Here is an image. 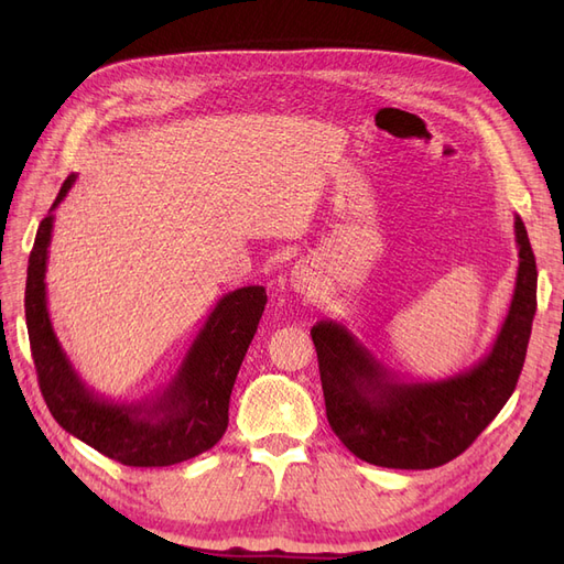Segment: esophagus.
<instances>
[{
    "label": "esophagus",
    "instance_id": "obj_1",
    "mask_svg": "<svg viewBox=\"0 0 564 564\" xmlns=\"http://www.w3.org/2000/svg\"><path fill=\"white\" fill-rule=\"evenodd\" d=\"M292 289H294L296 294H303V296L317 294L319 280H317V272L313 270V265H308V263H296V265L292 268Z\"/></svg>",
    "mask_w": 564,
    "mask_h": 564
}]
</instances>
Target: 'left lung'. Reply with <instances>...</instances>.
Listing matches in <instances>:
<instances>
[{
  "label": "left lung",
  "instance_id": "8db88e82",
  "mask_svg": "<svg viewBox=\"0 0 564 564\" xmlns=\"http://www.w3.org/2000/svg\"><path fill=\"white\" fill-rule=\"evenodd\" d=\"M518 278L491 350L470 369L440 381H400L340 322L311 329L327 419L338 440L373 466L425 470L449 464L501 412L524 365L536 313V261L516 216Z\"/></svg>",
  "mask_w": 564,
  "mask_h": 564
}]
</instances>
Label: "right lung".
I'll return each mask as SVG.
<instances>
[{
	"mask_svg": "<svg viewBox=\"0 0 564 564\" xmlns=\"http://www.w3.org/2000/svg\"><path fill=\"white\" fill-rule=\"evenodd\" d=\"M65 178L48 216L37 228L28 261L25 322L40 390L63 431L96 452L135 468L174 466L212 449L228 429V404L237 371L265 308V289L228 292L202 324L191 350L162 392L141 402L100 398L67 360L46 311V259L54 209L75 183Z\"/></svg>",
	"mask_w": 564,
	"mask_h": 564,
	"instance_id": "obj_1",
	"label": "right lung"
}]
</instances>
